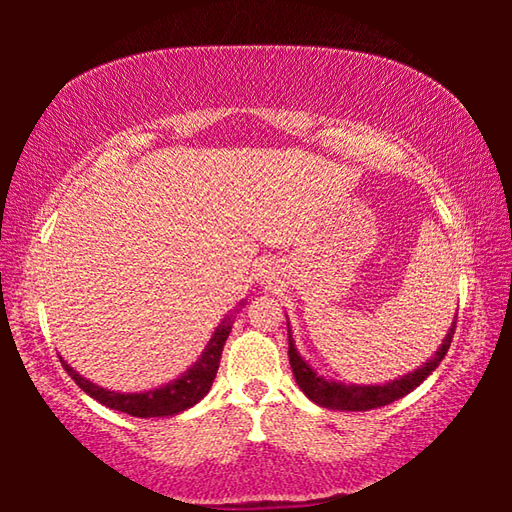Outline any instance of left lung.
Segmentation results:
<instances>
[{"label":"left lung","mask_w":512,"mask_h":512,"mask_svg":"<svg viewBox=\"0 0 512 512\" xmlns=\"http://www.w3.org/2000/svg\"><path fill=\"white\" fill-rule=\"evenodd\" d=\"M454 329H456V316L443 343H440V348L427 363H422L420 368L411 370L409 375L386 381V384H370V386L343 384V381L325 379L323 375H318V372L300 357L296 341L291 339V327H289V363H291L293 377H296V384L311 402H316L318 406H323V409H329V411H370V409H379V406H386L395 400H400V397L409 395L413 388H418L422 381L438 368V363L445 359L449 345H452V339H454Z\"/></svg>","instance_id":"left-lung-1"}]
</instances>
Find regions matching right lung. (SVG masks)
<instances>
[{"mask_svg":"<svg viewBox=\"0 0 512 512\" xmlns=\"http://www.w3.org/2000/svg\"><path fill=\"white\" fill-rule=\"evenodd\" d=\"M244 302H239V307ZM232 314L225 316L219 327L214 329L212 339L207 341L205 350L192 368L185 370L178 379L169 381L160 388H151V391L144 393H117V391H108V388H101L97 384H92L90 379L81 377L67 361H63V366L67 370V375L72 377L83 393H88L94 397L99 404L108 406V409H115L121 413L133 415V418H169V415H178L187 409H192L194 404H198L203 397L210 393L212 381L216 377V370H219L221 363V352L223 345L228 341V334L232 329Z\"/></svg>","mask_w":512,"mask_h":512,"instance_id":"right-lung-1","label":"right lung"}]
</instances>
